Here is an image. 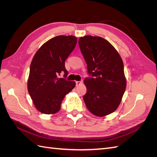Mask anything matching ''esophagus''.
Instances as JSON below:
<instances>
[{"label": "esophagus", "mask_w": 157, "mask_h": 157, "mask_svg": "<svg viewBox=\"0 0 157 157\" xmlns=\"http://www.w3.org/2000/svg\"><path fill=\"white\" fill-rule=\"evenodd\" d=\"M82 84V81H77L76 82V85H77V86H80V85H81Z\"/></svg>", "instance_id": "34e87169"}]
</instances>
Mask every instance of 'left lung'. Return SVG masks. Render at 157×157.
Segmentation results:
<instances>
[{
    "mask_svg": "<svg viewBox=\"0 0 157 157\" xmlns=\"http://www.w3.org/2000/svg\"><path fill=\"white\" fill-rule=\"evenodd\" d=\"M78 44L92 77L84 80L85 104L94 115H108L120 105L126 90L122 59L110 42L100 36L80 37Z\"/></svg>",
    "mask_w": 157,
    "mask_h": 157,
    "instance_id": "obj_1",
    "label": "left lung"
}]
</instances>
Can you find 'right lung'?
Returning <instances> with one entry per match:
<instances>
[{
  "mask_svg": "<svg viewBox=\"0 0 157 157\" xmlns=\"http://www.w3.org/2000/svg\"><path fill=\"white\" fill-rule=\"evenodd\" d=\"M77 37L59 35L52 38L37 50L30 65L28 92L38 111L50 115L58 112L66 94L76 85L58 75L64 72L65 61L75 48Z\"/></svg>",
  "mask_w": 157,
  "mask_h": 157,
  "instance_id": "add662e5",
  "label": "right lung"
}]
</instances>
